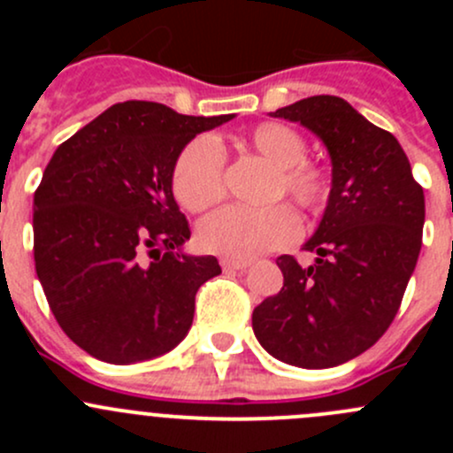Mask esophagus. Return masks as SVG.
<instances>
[{"label": "esophagus", "mask_w": 453, "mask_h": 453, "mask_svg": "<svg viewBox=\"0 0 453 453\" xmlns=\"http://www.w3.org/2000/svg\"><path fill=\"white\" fill-rule=\"evenodd\" d=\"M221 267L227 269V272H236V269L250 267V260L241 258H221Z\"/></svg>", "instance_id": "esophagus-1"}]
</instances>
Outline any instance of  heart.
<instances>
[{"mask_svg":"<svg viewBox=\"0 0 453 453\" xmlns=\"http://www.w3.org/2000/svg\"><path fill=\"white\" fill-rule=\"evenodd\" d=\"M245 153L273 166L269 199L289 197L307 214L322 212L331 195V177L322 164L304 157L307 142L289 125L263 122L234 138ZM173 193L188 212H203L226 193V157L208 135L193 138L180 150L173 166ZM298 217L285 203L263 210L227 205L199 223L197 241L203 250L230 258H252L296 239Z\"/></svg>","mask_w":453,"mask_h":453,"instance_id":"b5f03b06","label":"heart"}]
</instances>
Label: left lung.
Instances as JSON below:
<instances>
[{
	"label": "left lung",
	"instance_id": "1",
	"mask_svg": "<svg viewBox=\"0 0 453 453\" xmlns=\"http://www.w3.org/2000/svg\"><path fill=\"white\" fill-rule=\"evenodd\" d=\"M273 118L300 122L331 155V195L300 267L280 256L282 289L252 313L256 340L298 368H333L368 350L395 319L417 267L425 197L396 138L337 96H311Z\"/></svg>",
	"mask_w": 453,
	"mask_h": 453
}]
</instances>
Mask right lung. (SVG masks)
I'll return each mask as SVG.
<instances>
[{
	"mask_svg": "<svg viewBox=\"0 0 453 453\" xmlns=\"http://www.w3.org/2000/svg\"><path fill=\"white\" fill-rule=\"evenodd\" d=\"M232 118L127 100L54 150L35 193V267L58 326L91 357L146 362L188 333L197 289L221 267L181 252L190 227L173 166L195 135Z\"/></svg>",
	"mask_w": 453,
	"mask_h": 453,
	"instance_id": "obj_1",
	"label": "right lung"
}]
</instances>
